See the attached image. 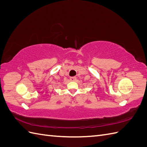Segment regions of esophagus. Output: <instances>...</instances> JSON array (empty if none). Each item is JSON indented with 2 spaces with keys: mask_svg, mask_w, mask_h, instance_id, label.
I'll return each mask as SVG.
<instances>
[{
  "mask_svg": "<svg viewBox=\"0 0 147 147\" xmlns=\"http://www.w3.org/2000/svg\"><path fill=\"white\" fill-rule=\"evenodd\" d=\"M70 81L74 82V81L76 80H77V78L75 77H70Z\"/></svg>",
  "mask_w": 147,
  "mask_h": 147,
  "instance_id": "esophagus-1",
  "label": "esophagus"
}]
</instances>
